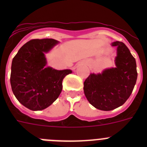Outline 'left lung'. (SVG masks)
Returning a JSON list of instances; mask_svg holds the SVG:
<instances>
[{
  "mask_svg": "<svg viewBox=\"0 0 147 147\" xmlns=\"http://www.w3.org/2000/svg\"><path fill=\"white\" fill-rule=\"evenodd\" d=\"M117 48L116 67L101 74H91L84 82V93L88 102L101 110L109 111L124 105L130 96L137 80L136 59L122 42H113Z\"/></svg>",
  "mask_w": 147,
  "mask_h": 147,
  "instance_id": "1",
  "label": "left lung"
}]
</instances>
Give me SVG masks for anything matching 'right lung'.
<instances>
[{
    "mask_svg": "<svg viewBox=\"0 0 147 147\" xmlns=\"http://www.w3.org/2000/svg\"><path fill=\"white\" fill-rule=\"evenodd\" d=\"M54 39L31 40L18 51L11 62L10 83L17 99L32 110L49 107L59 97L62 80L71 70L45 67L44 53L57 43Z\"/></svg>",
    "mask_w": 147,
    "mask_h": 147,
    "instance_id": "obj_1",
    "label": "right lung"
}]
</instances>
